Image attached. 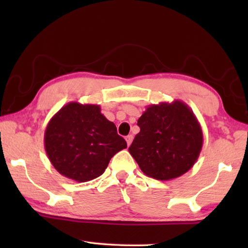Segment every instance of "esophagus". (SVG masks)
<instances>
[{"mask_svg":"<svg viewBox=\"0 0 248 248\" xmlns=\"http://www.w3.org/2000/svg\"><path fill=\"white\" fill-rule=\"evenodd\" d=\"M132 140H133V137L131 136V134H129V136L125 137V141H127V144H128V146H129L130 144H131Z\"/></svg>","mask_w":248,"mask_h":248,"instance_id":"obj_1","label":"esophagus"}]
</instances>
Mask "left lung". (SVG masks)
<instances>
[{
	"mask_svg": "<svg viewBox=\"0 0 248 248\" xmlns=\"http://www.w3.org/2000/svg\"><path fill=\"white\" fill-rule=\"evenodd\" d=\"M138 125L140 132L129 152L149 177L177 178L198 159L202 130L194 111L182 100L150 105L138 119Z\"/></svg>",
	"mask_w": 248,
	"mask_h": 248,
	"instance_id": "1",
	"label": "left lung"
}]
</instances>
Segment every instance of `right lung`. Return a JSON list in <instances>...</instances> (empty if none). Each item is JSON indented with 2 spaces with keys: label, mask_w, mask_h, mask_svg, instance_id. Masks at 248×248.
Segmentation results:
<instances>
[{
  "label": "right lung",
  "mask_w": 248,
  "mask_h": 248,
  "mask_svg": "<svg viewBox=\"0 0 248 248\" xmlns=\"http://www.w3.org/2000/svg\"><path fill=\"white\" fill-rule=\"evenodd\" d=\"M45 150L59 173L85 183L102 175L110 158L127 148L114 123L99 105L71 102L64 105L45 130Z\"/></svg>",
  "instance_id": "add662e5"
}]
</instances>
